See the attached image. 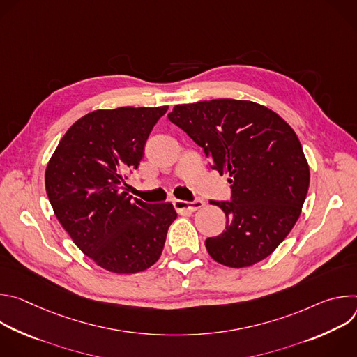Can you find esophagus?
<instances>
[{
    "mask_svg": "<svg viewBox=\"0 0 357 357\" xmlns=\"http://www.w3.org/2000/svg\"><path fill=\"white\" fill-rule=\"evenodd\" d=\"M174 208L178 213H185V212H195L200 208H203V205H205V202L200 200V199H196L193 202H186V200H174Z\"/></svg>",
    "mask_w": 357,
    "mask_h": 357,
    "instance_id": "obj_1",
    "label": "esophagus"
}]
</instances>
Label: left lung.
<instances>
[{
    "label": "left lung",
    "mask_w": 357,
    "mask_h": 357,
    "mask_svg": "<svg viewBox=\"0 0 357 357\" xmlns=\"http://www.w3.org/2000/svg\"><path fill=\"white\" fill-rule=\"evenodd\" d=\"M211 161L229 175L231 200L215 202L226 230L205 241L227 267L256 264L296 223L310 188V167L294 130L270 109L247 100L218 98L178 105L168 114Z\"/></svg>",
    "instance_id": "obj_1"
}]
</instances>
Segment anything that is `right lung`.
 Returning <instances> with one entry per match:
<instances>
[{"instance_id": "right-lung-1", "label": "right lung", "mask_w": 357, "mask_h": 357, "mask_svg": "<svg viewBox=\"0 0 357 357\" xmlns=\"http://www.w3.org/2000/svg\"><path fill=\"white\" fill-rule=\"evenodd\" d=\"M168 107L96 110L59 141L45 172L50 205L75 244L97 266L117 274L149 268L161 257L176 212L127 193L149 132Z\"/></svg>"}]
</instances>
